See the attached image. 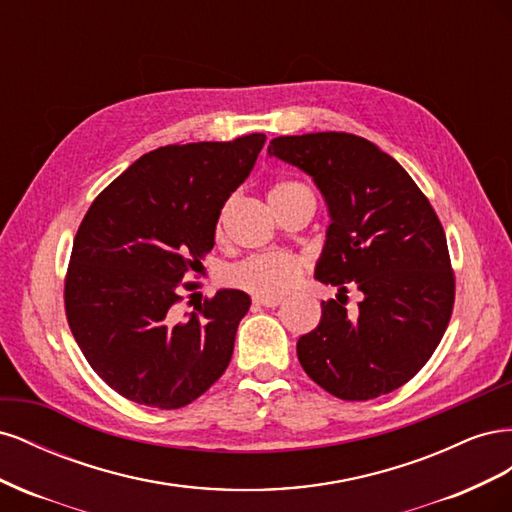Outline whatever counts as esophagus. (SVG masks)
Segmentation results:
<instances>
[{"label": "esophagus", "instance_id": "1", "mask_svg": "<svg viewBox=\"0 0 512 512\" xmlns=\"http://www.w3.org/2000/svg\"><path fill=\"white\" fill-rule=\"evenodd\" d=\"M254 303L262 305V307H277L282 303V297H262V294H256Z\"/></svg>", "mask_w": 512, "mask_h": 512}]
</instances>
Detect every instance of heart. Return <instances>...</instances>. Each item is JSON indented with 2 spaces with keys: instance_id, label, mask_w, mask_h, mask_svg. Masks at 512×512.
I'll return each mask as SVG.
<instances>
[{
  "instance_id": "obj_1",
  "label": "heart",
  "mask_w": 512,
  "mask_h": 512,
  "mask_svg": "<svg viewBox=\"0 0 512 512\" xmlns=\"http://www.w3.org/2000/svg\"><path fill=\"white\" fill-rule=\"evenodd\" d=\"M290 192H309V190L299 183L286 181V183L273 185L269 198L284 196ZM301 271H303V265L297 256L260 254L232 267L230 282L243 290L262 294V297H280V294L288 292L294 284L299 282Z\"/></svg>"
}]
</instances>
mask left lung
<instances>
[{"label": "left lung", "instance_id": "obj_1", "mask_svg": "<svg viewBox=\"0 0 512 512\" xmlns=\"http://www.w3.org/2000/svg\"><path fill=\"white\" fill-rule=\"evenodd\" d=\"M267 153L312 177L331 220L314 277L339 290L322 301L318 327L299 337L301 367L339 399L399 389L431 359L453 312L436 211L401 164L361 136H277ZM346 283L364 294L354 317L343 305Z\"/></svg>", "mask_w": 512, "mask_h": 512}]
</instances>
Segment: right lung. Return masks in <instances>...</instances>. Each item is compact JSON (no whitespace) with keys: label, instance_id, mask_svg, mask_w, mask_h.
<instances>
[{"label":"right lung","instance_id":"1","mask_svg":"<svg viewBox=\"0 0 512 512\" xmlns=\"http://www.w3.org/2000/svg\"><path fill=\"white\" fill-rule=\"evenodd\" d=\"M265 141L149 151L89 207L72 245L66 314L91 369L126 399L183 408L226 371L250 294L222 288L183 320L175 303Z\"/></svg>","mask_w":512,"mask_h":512}]
</instances>
